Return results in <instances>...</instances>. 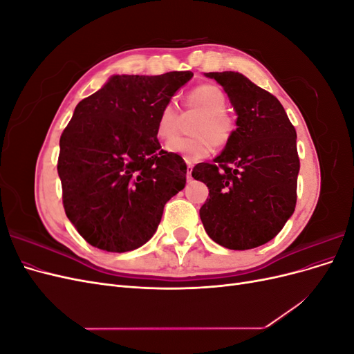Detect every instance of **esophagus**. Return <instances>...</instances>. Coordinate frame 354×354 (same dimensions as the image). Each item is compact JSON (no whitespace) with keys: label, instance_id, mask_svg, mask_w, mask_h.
<instances>
[{"label":"esophagus","instance_id":"1","mask_svg":"<svg viewBox=\"0 0 354 354\" xmlns=\"http://www.w3.org/2000/svg\"><path fill=\"white\" fill-rule=\"evenodd\" d=\"M186 165H187V171H186V178L190 181L192 178H194V177H192V169H194V165H192L190 162H187Z\"/></svg>","mask_w":354,"mask_h":354}]
</instances>
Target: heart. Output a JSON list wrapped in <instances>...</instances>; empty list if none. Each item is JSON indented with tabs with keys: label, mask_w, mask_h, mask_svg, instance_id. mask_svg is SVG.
<instances>
[{
	"label": "heart",
	"mask_w": 354,
	"mask_h": 354,
	"mask_svg": "<svg viewBox=\"0 0 354 354\" xmlns=\"http://www.w3.org/2000/svg\"><path fill=\"white\" fill-rule=\"evenodd\" d=\"M227 97L218 85L202 84L186 95V109L201 112L192 127L194 137L174 138L180 125V112L174 102H167L158 113L155 134L158 140L169 142L167 151L183 156L189 162H196L208 156L214 147L226 146L236 131V124L226 112Z\"/></svg>",
	"instance_id": "heart-1"
}]
</instances>
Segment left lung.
Instances as JSON below:
<instances>
[{"instance_id": "1", "label": "left lung", "mask_w": 354, "mask_h": 354, "mask_svg": "<svg viewBox=\"0 0 354 354\" xmlns=\"http://www.w3.org/2000/svg\"><path fill=\"white\" fill-rule=\"evenodd\" d=\"M238 113L236 131L212 164L192 177L209 189L199 209L208 236L229 250L272 241L297 203V133L281 102L238 72H209Z\"/></svg>"}]
</instances>
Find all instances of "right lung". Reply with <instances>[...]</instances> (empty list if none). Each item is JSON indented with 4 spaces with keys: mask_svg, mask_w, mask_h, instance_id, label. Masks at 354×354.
Masks as SVG:
<instances>
[{
    "mask_svg": "<svg viewBox=\"0 0 354 354\" xmlns=\"http://www.w3.org/2000/svg\"><path fill=\"white\" fill-rule=\"evenodd\" d=\"M194 73L115 75L81 100L60 136L57 173L65 212L90 245L133 251L153 236L187 167L160 149L158 113Z\"/></svg>",
    "mask_w": 354,
    "mask_h": 354,
    "instance_id": "right-lung-1",
    "label": "right lung"
}]
</instances>
